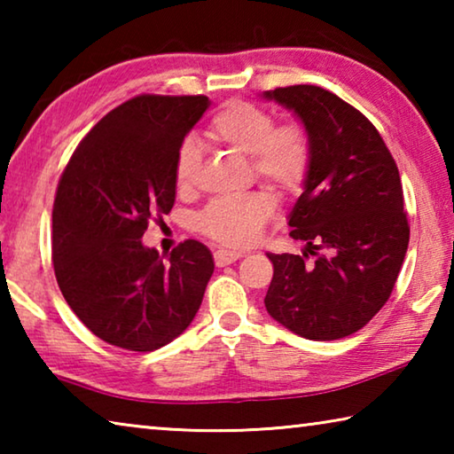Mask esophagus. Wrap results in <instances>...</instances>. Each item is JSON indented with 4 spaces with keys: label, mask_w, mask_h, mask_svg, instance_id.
<instances>
[{
    "label": "esophagus",
    "mask_w": 454,
    "mask_h": 454,
    "mask_svg": "<svg viewBox=\"0 0 454 454\" xmlns=\"http://www.w3.org/2000/svg\"><path fill=\"white\" fill-rule=\"evenodd\" d=\"M240 256H242V252H234V250L220 248V250L214 252V262H216L218 268H222V266H228V264L236 262V260L240 258Z\"/></svg>",
    "instance_id": "34e87169"
}]
</instances>
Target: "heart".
Returning a JSON list of instances; mask_svg holds the SVG:
<instances>
[{"instance_id": "heart-1", "label": "heart", "mask_w": 454, "mask_h": 454, "mask_svg": "<svg viewBox=\"0 0 454 454\" xmlns=\"http://www.w3.org/2000/svg\"><path fill=\"white\" fill-rule=\"evenodd\" d=\"M208 134L214 142L250 156L256 178L278 192L298 190L310 170L312 144L309 129L298 121L274 126L270 114L252 102L232 99L222 106L210 120ZM200 160V145L194 137H186L176 156V184L180 188H188L194 182ZM272 208L274 202L266 192L216 200L200 216V228L214 240L232 248H244L254 244L262 234Z\"/></svg>"}]
</instances>
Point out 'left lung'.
Instances as JSON below:
<instances>
[{
	"mask_svg": "<svg viewBox=\"0 0 454 454\" xmlns=\"http://www.w3.org/2000/svg\"><path fill=\"white\" fill-rule=\"evenodd\" d=\"M264 98L294 112L312 144L304 192L288 216L290 236L306 248L268 254L266 310L309 340L350 336L387 304L409 248L396 162L371 120L333 91L288 86Z\"/></svg>",
	"mask_w": 454,
	"mask_h": 454,
	"instance_id": "obj_1",
	"label": "left lung"
}]
</instances>
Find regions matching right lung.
<instances>
[{"label": "right lung", "mask_w": 454, "mask_h": 454, "mask_svg": "<svg viewBox=\"0 0 454 454\" xmlns=\"http://www.w3.org/2000/svg\"><path fill=\"white\" fill-rule=\"evenodd\" d=\"M208 106L206 96L128 99L90 129L59 178L51 214L58 286L75 317L114 347H164L202 304L210 250L184 240L164 262L140 238L172 210L176 156Z\"/></svg>", "instance_id": "obj_1"}]
</instances>
